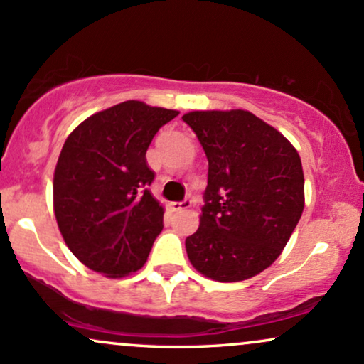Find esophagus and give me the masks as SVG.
Masks as SVG:
<instances>
[{
  "label": "esophagus",
  "mask_w": 364,
  "mask_h": 364,
  "mask_svg": "<svg viewBox=\"0 0 364 364\" xmlns=\"http://www.w3.org/2000/svg\"><path fill=\"white\" fill-rule=\"evenodd\" d=\"M191 207V200H183V202H173L171 203V210L173 212H181V210H186V208Z\"/></svg>",
  "instance_id": "esophagus-1"
}]
</instances>
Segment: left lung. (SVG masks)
I'll use <instances>...</instances> for the list:
<instances>
[{
	"instance_id": "1",
	"label": "left lung",
	"mask_w": 364,
	"mask_h": 364,
	"mask_svg": "<svg viewBox=\"0 0 364 364\" xmlns=\"http://www.w3.org/2000/svg\"><path fill=\"white\" fill-rule=\"evenodd\" d=\"M183 121L208 161L200 228L186 237L191 265L237 282L275 262L304 208L299 154L265 121L243 109L191 111Z\"/></svg>"
}]
</instances>
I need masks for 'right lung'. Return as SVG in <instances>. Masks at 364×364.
I'll use <instances>...</instances> for the list:
<instances>
[{
  "label": "right lung",
  "mask_w": 364,
  "mask_h": 364,
  "mask_svg": "<svg viewBox=\"0 0 364 364\" xmlns=\"http://www.w3.org/2000/svg\"><path fill=\"white\" fill-rule=\"evenodd\" d=\"M178 111L140 101L95 112L63 145L53 195L63 240L94 272L124 277L147 262L164 208L150 193L147 149Z\"/></svg>",
  "instance_id": "obj_1"
}]
</instances>
